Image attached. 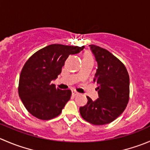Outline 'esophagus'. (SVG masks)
I'll return each instance as SVG.
<instances>
[{
  "instance_id": "obj_1",
  "label": "esophagus",
  "mask_w": 150,
  "mask_h": 150,
  "mask_svg": "<svg viewBox=\"0 0 150 150\" xmlns=\"http://www.w3.org/2000/svg\"><path fill=\"white\" fill-rule=\"evenodd\" d=\"M72 95H73V96H76V95H78L79 93H78V91H75V90H72Z\"/></svg>"
}]
</instances>
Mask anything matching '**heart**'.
I'll use <instances>...</instances> for the list:
<instances>
[{
    "label": "heart",
    "instance_id": "b5f03b06",
    "mask_svg": "<svg viewBox=\"0 0 150 150\" xmlns=\"http://www.w3.org/2000/svg\"><path fill=\"white\" fill-rule=\"evenodd\" d=\"M84 57H86V58H92L91 55L89 53H86L85 55H84Z\"/></svg>",
    "mask_w": 150,
    "mask_h": 150
}]
</instances>
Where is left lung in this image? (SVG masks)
I'll return each mask as SVG.
<instances>
[{
  "label": "left lung",
  "instance_id": "left-lung-1",
  "mask_svg": "<svg viewBox=\"0 0 150 150\" xmlns=\"http://www.w3.org/2000/svg\"><path fill=\"white\" fill-rule=\"evenodd\" d=\"M97 62L94 82L99 98L86 97V105L80 108L83 120L95 125L108 124L122 114L129 101L130 78L125 66L116 56L104 48L90 45Z\"/></svg>",
  "mask_w": 150,
  "mask_h": 150
}]
</instances>
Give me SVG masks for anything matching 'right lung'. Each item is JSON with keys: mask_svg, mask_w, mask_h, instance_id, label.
I'll return each mask as SVG.
<instances>
[{"mask_svg": "<svg viewBox=\"0 0 150 150\" xmlns=\"http://www.w3.org/2000/svg\"><path fill=\"white\" fill-rule=\"evenodd\" d=\"M84 46L53 44L32 55L22 69L18 93L23 105L33 117L49 120L62 113L72 92L61 90L51 83L62 72L69 55L80 53Z\"/></svg>", "mask_w": 150, "mask_h": 150, "instance_id": "add662e5", "label": "right lung"}]
</instances>
